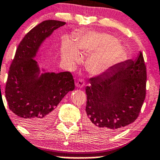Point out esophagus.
I'll list each match as a JSON object with an SVG mask.
<instances>
[{"label":"esophagus","instance_id":"obj_1","mask_svg":"<svg viewBox=\"0 0 160 160\" xmlns=\"http://www.w3.org/2000/svg\"><path fill=\"white\" fill-rule=\"evenodd\" d=\"M84 85H85V82L82 79H80L79 80H77L76 83V87H78V88H82V87H84Z\"/></svg>","mask_w":160,"mask_h":160}]
</instances>
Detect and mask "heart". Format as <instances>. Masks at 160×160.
Returning a JSON list of instances; mask_svg holds the SVG:
<instances>
[{"instance_id":"b5f03b06","label":"heart","mask_w":160,"mask_h":160,"mask_svg":"<svg viewBox=\"0 0 160 160\" xmlns=\"http://www.w3.org/2000/svg\"><path fill=\"white\" fill-rule=\"evenodd\" d=\"M79 51L81 53H92L87 61V69L93 75L106 71L123 53L122 47L114 36L94 32L80 35L74 43L65 39L61 45L62 58L71 64L80 61Z\"/></svg>"}]
</instances>
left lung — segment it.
Wrapping results in <instances>:
<instances>
[{"label": "left lung", "mask_w": 160, "mask_h": 160, "mask_svg": "<svg viewBox=\"0 0 160 160\" xmlns=\"http://www.w3.org/2000/svg\"><path fill=\"white\" fill-rule=\"evenodd\" d=\"M86 87L85 125L92 133L111 135L138 118L146 96L147 68L141 52L89 79Z\"/></svg>", "instance_id": "8db88e82"}]
</instances>
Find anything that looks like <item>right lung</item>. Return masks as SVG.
Instances as JSON below:
<instances>
[{"mask_svg": "<svg viewBox=\"0 0 160 160\" xmlns=\"http://www.w3.org/2000/svg\"><path fill=\"white\" fill-rule=\"evenodd\" d=\"M58 20H45L32 29L17 47L5 87L9 108L20 122L29 128H46L53 120L56 108L70 91L74 80L70 72H47L35 60L45 38L65 25Z\"/></svg>", "mask_w": 160, "mask_h": 160, "instance_id": "1", "label": "right lung"}]
</instances>
